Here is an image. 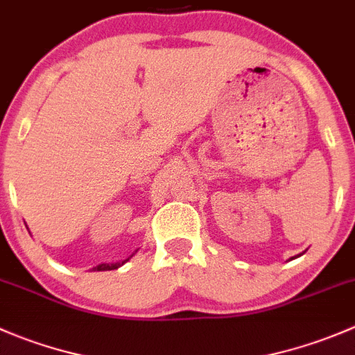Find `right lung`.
<instances>
[{
  "label": "right lung",
  "mask_w": 355,
  "mask_h": 355,
  "mask_svg": "<svg viewBox=\"0 0 355 355\" xmlns=\"http://www.w3.org/2000/svg\"><path fill=\"white\" fill-rule=\"evenodd\" d=\"M135 252H137V250H135ZM135 252H132V256H135ZM132 256H128L127 259H123V261H118V263H103V264H99V266L92 268V271H110V270H118V268L123 266V264L127 263L128 259H132Z\"/></svg>",
  "instance_id": "1"
}]
</instances>
